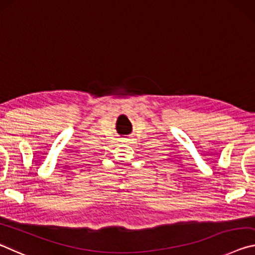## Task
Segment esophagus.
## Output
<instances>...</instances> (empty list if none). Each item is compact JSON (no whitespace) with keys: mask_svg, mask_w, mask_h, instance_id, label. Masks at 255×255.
Listing matches in <instances>:
<instances>
[{"mask_svg":"<svg viewBox=\"0 0 255 255\" xmlns=\"http://www.w3.org/2000/svg\"><path fill=\"white\" fill-rule=\"evenodd\" d=\"M122 141L124 143H131V141H132V139L130 136H128V137H124V139H122Z\"/></svg>","mask_w":255,"mask_h":255,"instance_id":"34e87169","label":"esophagus"}]
</instances>
